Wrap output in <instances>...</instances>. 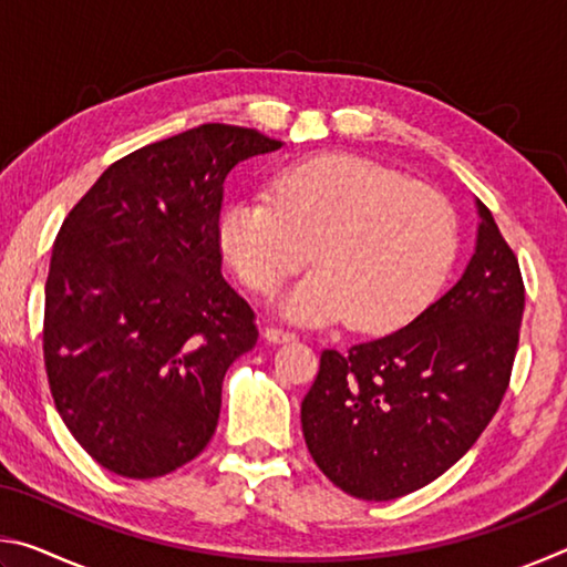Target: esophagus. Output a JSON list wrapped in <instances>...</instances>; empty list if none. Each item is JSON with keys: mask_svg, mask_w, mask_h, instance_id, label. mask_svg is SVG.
<instances>
[{"mask_svg": "<svg viewBox=\"0 0 567 567\" xmlns=\"http://www.w3.org/2000/svg\"><path fill=\"white\" fill-rule=\"evenodd\" d=\"M265 340L272 342V344H280V342H295L297 334L290 330H282V328H267L265 330Z\"/></svg>", "mask_w": 567, "mask_h": 567, "instance_id": "34e87169", "label": "esophagus"}]
</instances>
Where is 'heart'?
<instances>
[{
  "mask_svg": "<svg viewBox=\"0 0 567 567\" xmlns=\"http://www.w3.org/2000/svg\"><path fill=\"white\" fill-rule=\"evenodd\" d=\"M272 205L237 199L219 217V247L255 292L310 260L280 297L297 322L348 318L354 330L385 332L433 300L453 267L455 213L440 192L352 155H320L272 177Z\"/></svg>",
  "mask_w": 567,
  "mask_h": 567,
  "instance_id": "b5f03b06",
  "label": "heart"
}]
</instances>
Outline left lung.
Listing matches in <instances>:
<instances>
[{"instance_id": "8db88e82", "label": "left lung", "mask_w": 567, "mask_h": 567, "mask_svg": "<svg viewBox=\"0 0 567 567\" xmlns=\"http://www.w3.org/2000/svg\"><path fill=\"white\" fill-rule=\"evenodd\" d=\"M465 272L405 328L324 350L302 400L318 467L360 501H395L453 467L501 408L520 338V265L480 199Z\"/></svg>"}]
</instances>
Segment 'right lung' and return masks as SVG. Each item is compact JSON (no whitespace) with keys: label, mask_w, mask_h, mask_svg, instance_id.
<instances>
[{"label":"right lung","mask_w":567,"mask_h":567,"mask_svg":"<svg viewBox=\"0 0 567 567\" xmlns=\"http://www.w3.org/2000/svg\"><path fill=\"white\" fill-rule=\"evenodd\" d=\"M280 147L199 124L114 162L64 219L44 285L47 378L110 473L167 475L215 435L225 372L260 334L223 277L225 182Z\"/></svg>","instance_id":"right-lung-1"}]
</instances>
